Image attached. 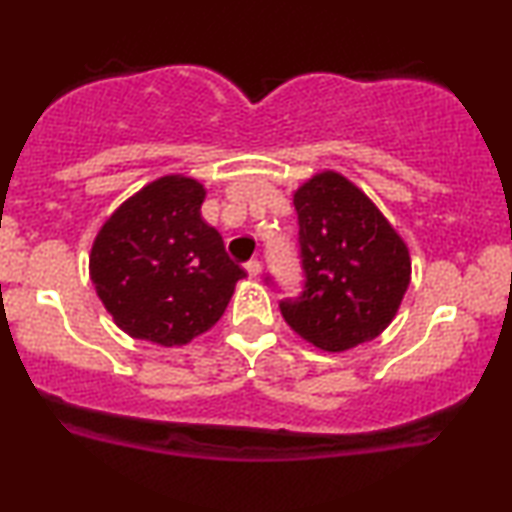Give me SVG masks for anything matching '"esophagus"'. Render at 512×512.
Instances as JSON below:
<instances>
[{"label": "esophagus", "instance_id": "obj_1", "mask_svg": "<svg viewBox=\"0 0 512 512\" xmlns=\"http://www.w3.org/2000/svg\"><path fill=\"white\" fill-rule=\"evenodd\" d=\"M244 268H247L249 277H258V275H261L263 265H261V261H258V258H251V261H249L247 265H244Z\"/></svg>", "mask_w": 512, "mask_h": 512}]
</instances>
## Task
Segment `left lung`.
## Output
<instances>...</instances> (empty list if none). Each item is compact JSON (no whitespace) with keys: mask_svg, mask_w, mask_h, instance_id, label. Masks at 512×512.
<instances>
[{"mask_svg":"<svg viewBox=\"0 0 512 512\" xmlns=\"http://www.w3.org/2000/svg\"><path fill=\"white\" fill-rule=\"evenodd\" d=\"M293 205L305 284L298 298L279 303L286 324L326 352L377 338L410 284L401 235L338 172L314 174L293 193Z\"/></svg>","mask_w":512,"mask_h":512,"instance_id":"obj_1","label":"left lung"}]
</instances>
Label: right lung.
Here are the masks:
<instances>
[{
  "label": "right lung",
  "mask_w": 512,
  "mask_h": 512,
  "mask_svg": "<svg viewBox=\"0 0 512 512\" xmlns=\"http://www.w3.org/2000/svg\"><path fill=\"white\" fill-rule=\"evenodd\" d=\"M205 186L170 174L109 216L90 251V279L116 326L137 340L186 345L226 312L247 277L219 230L202 221Z\"/></svg>",
  "instance_id": "1"
}]
</instances>
